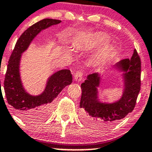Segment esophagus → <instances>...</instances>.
<instances>
[{
  "label": "esophagus",
  "instance_id": "34e87169",
  "mask_svg": "<svg viewBox=\"0 0 152 152\" xmlns=\"http://www.w3.org/2000/svg\"><path fill=\"white\" fill-rule=\"evenodd\" d=\"M83 77V71L81 69L78 70L74 74V79L77 81H80Z\"/></svg>",
  "mask_w": 152,
  "mask_h": 152
}]
</instances>
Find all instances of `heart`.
I'll return each instance as SVG.
<instances>
[{
    "label": "heart",
    "mask_w": 152,
    "mask_h": 152,
    "mask_svg": "<svg viewBox=\"0 0 152 152\" xmlns=\"http://www.w3.org/2000/svg\"><path fill=\"white\" fill-rule=\"evenodd\" d=\"M109 40V38L106 34H97L94 37V44L101 45L105 44Z\"/></svg>",
    "instance_id": "b5f03b06"
}]
</instances>
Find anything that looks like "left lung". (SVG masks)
Segmentation results:
<instances>
[{"label":"left lung","instance_id":"8db88e82","mask_svg":"<svg viewBox=\"0 0 152 152\" xmlns=\"http://www.w3.org/2000/svg\"><path fill=\"white\" fill-rule=\"evenodd\" d=\"M141 58L135 49L131 59H123L115 68L124 71V90L122 97L113 103H102L98 99L97 87L100 82L98 73L89 74L81 85L80 108L81 117L89 126L106 127L125 118L134 109L141 89Z\"/></svg>","mask_w":152,"mask_h":152}]
</instances>
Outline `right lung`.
Returning a JSON list of instances; mask_svg holds the SVG:
<instances>
[{
    "label": "right lung",
    "instance_id": "obj_1",
    "mask_svg": "<svg viewBox=\"0 0 152 152\" xmlns=\"http://www.w3.org/2000/svg\"><path fill=\"white\" fill-rule=\"evenodd\" d=\"M61 22V20L45 19L33 24L20 36L9 58L3 83L5 94L8 104L24 118L39 120L45 118L50 112L53 100L66 86L72 83L70 70H61L50 76L45 89L41 94L32 96L25 91L20 78L21 54L42 30Z\"/></svg>",
    "mask_w": 152,
    "mask_h": 152
}]
</instances>
